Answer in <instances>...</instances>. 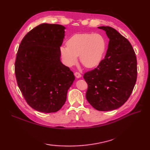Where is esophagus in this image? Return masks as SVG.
Instances as JSON below:
<instances>
[{
  "label": "esophagus",
  "instance_id": "1",
  "mask_svg": "<svg viewBox=\"0 0 150 150\" xmlns=\"http://www.w3.org/2000/svg\"><path fill=\"white\" fill-rule=\"evenodd\" d=\"M75 76L76 77V78H77V79H79V78L81 77V75L79 72H75Z\"/></svg>",
  "mask_w": 150,
  "mask_h": 150
}]
</instances>
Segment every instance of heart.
<instances>
[{"label":"heart","mask_w":150,"mask_h":150,"mask_svg":"<svg viewBox=\"0 0 150 150\" xmlns=\"http://www.w3.org/2000/svg\"><path fill=\"white\" fill-rule=\"evenodd\" d=\"M106 42L98 33L75 34L68 39L67 45L60 47V53L64 63L68 66L74 65L79 56L86 68L96 67L103 58Z\"/></svg>","instance_id":"b5f03b06"}]
</instances>
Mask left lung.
Masks as SVG:
<instances>
[{
	"label": "left lung",
	"instance_id": "obj_1",
	"mask_svg": "<svg viewBox=\"0 0 150 150\" xmlns=\"http://www.w3.org/2000/svg\"><path fill=\"white\" fill-rule=\"evenodd\" d=\"M109 38L104 59L96 68L84 73L88 84L86 97L98 111H107L122 106L134 88L137 75V58L132 44L110 26H100Z\"/></svg>",
	"mask_w": 150,
	"mask_h": 150
}]
</instances>
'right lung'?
<instances>
[{"mask_svg":"<svg viewBox=\"0 0 150 150\" xmlns=\"http://www.w3.org/2000/svg\"><path fill=\"white\" fill-rule=\"evenodd\" d=\"M64 30L60 24H41L25 35L18 47L15 63L18 86L29 106L40 112L59 111L75 80L60 59Z\"/></svg>","mask_w":150,"mask_h":150,"instance_id":"right-lung-1","label":"right lung"}]
</instances>
